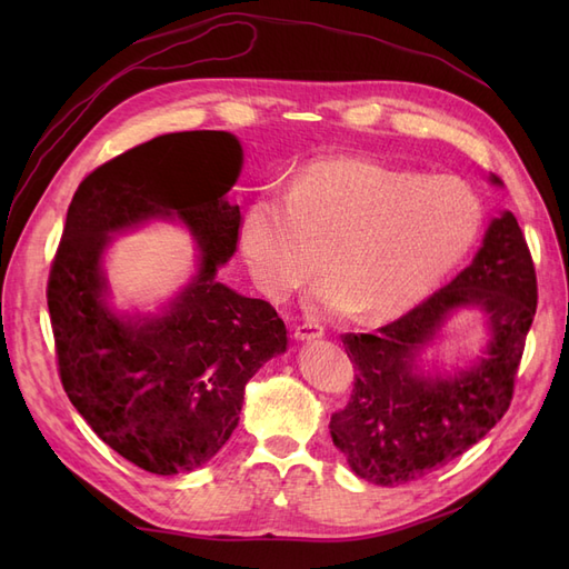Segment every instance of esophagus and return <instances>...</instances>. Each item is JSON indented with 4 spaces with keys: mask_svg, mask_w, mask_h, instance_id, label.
<instances>
[{
    "mask_svg": "<svg viewBox=\"0 0 569 569\" xmlns=\"http://www.w3.org/2000/svg\"><path fill=\"white\" fill-rule=\"evenodd\" d=\"M322 335H325V327L320 322H301L295 330V337L299 341H311V339H318Z\"/></svg>",
    "mask_w": 569,
    "mask_h": 569,
    "instance_id": "obj_1",
    "label": "esophagus"
}]
</instances>
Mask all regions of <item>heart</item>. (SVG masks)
I'll return each mask as SVG.
<instances>
[{
	"label": "heart",
	"instance_id": "obj_1",
	"mask_svg": "<svg viewBox=\"0 0 569 569\" xmlns=\"http://www.w3.org/2000/svg\"><path fill=\"white\" fill-rule=\"evenodd\" d=\"M481 209L456 178H420L363 157H322L244 211L239 244L256 284L284 299L320 268L322 311L399 318L468 253Z\"/></svg>",
	"mask_w": 569,
	"mask_h": 569
}]
</instances>
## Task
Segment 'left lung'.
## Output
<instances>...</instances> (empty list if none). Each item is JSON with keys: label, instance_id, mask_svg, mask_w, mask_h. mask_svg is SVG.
<instances>
[{"label": "left lung", "instance_id": "left-lung-1", "mask_svg": "<svg viewBox=\"0 0 569 569\" xmlns=\"http://www.w3.org/2000/svg\"><path fill=\"white\" fill-rule=\"evenodd\" d=\"M489 180L503 184L498 176ZM458 307L490 313L486 356L453 378L418 376L419 349ZM533 313L537 270L518 218L506 211L449 284L375 335H341L356 380L330 435L351 470L372 485L399 487L468 451L506 416Z\"/></svg>", "mask_w": 569, "mask_h": 569}]
</instances>
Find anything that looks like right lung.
Instances as JSON below:
<instances>
[{
    "label": "right lung",
    "mask_w": 569,
    "mask_h": 569,
    "mask_svg": "<svg viewBox=\"0 0 569 569\" xmlns=\"http://www.w3.org/2000/svg\"><path fill=\"white\" fill-rule=\"evenodd\" d=\"M239 170L242 147L220 130L132 147L78 184L51 261L47 306L63 391L101 441L153 475L209 462L239 422L247 382L287 349L278 311L218 280L242 226L226 199ZM151 217L186 222L200 272L163 317H118L106 306L100 256L113 231Z\"/></svg>",
    "instance_id": "obj_1"
}]
</instances>
